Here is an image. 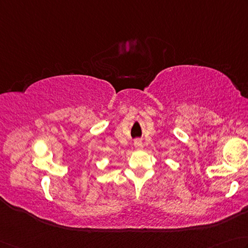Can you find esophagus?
Masks as SVG:
<instances>
[{
    "instance_id": "34e87169",
    "label": "esophagus",
    "mask_w": 248,
    "mask_h": 248,
    "mask_svg": "<svg viewBox=\"0 0 248 248\" xmlns=\"http://www.w3.org/2000/svg\"><path fill=\"white\" fill-rule=\"evenodd\" d=\"M134 147H135L137 150H141L142 148H144V145H142V141L141 140H136L135 141H134Z\"/></svg>"
}]
</instances>
